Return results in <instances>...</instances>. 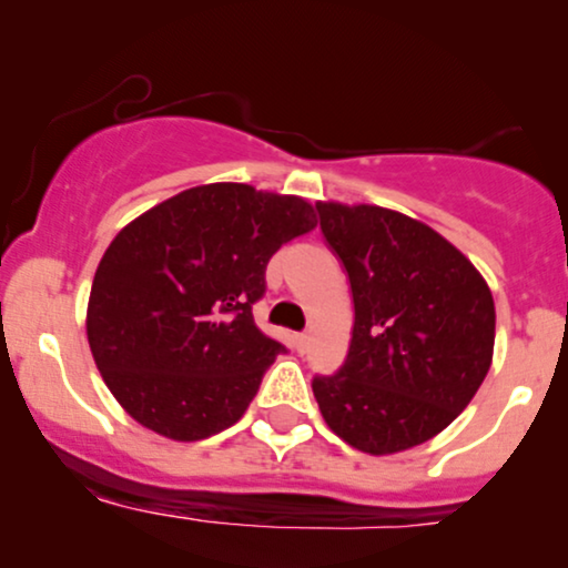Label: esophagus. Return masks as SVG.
Here are the masks:
<instances>
[{"instance_id":"obj_1","label":"esophagus","mask_w":568,"mask_h":568,"mask_svg":"<svg viewBox=\"0 0 568 568\" xmlns=\"http://www.w3.org/2000/svg\"><path fill=\"white\" fill-rule=\"evenodd\" d=\"M306 344H310V334H306V331H304V334H296V347L304 352Z\"/></svg>"}]
</instances>
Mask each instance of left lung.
I'll return each instance as SVG.
<instances>
[{
	"instance_id": "8db88e82",
	"label": "left lung",
	"mask_w": 568,
	"mask_h": 568,
	"mask_svg": "<svg viewBox=\"0 0 568 568\" xmlns=\"http://www.w3.org/2000/svg\"><path fill=\"white\" fill-rule=\"evenodd\" d=\"M355 304L347 361L312 379L323 419L366 454L419 446L465 410L494 352L486 280L438 232L376 205L317 202Z\"/></svg>"
}]
</instances>
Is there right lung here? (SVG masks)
Returning a JSON list of instances; mask_svg holds the SVG:
<instances>
[{"label": "right lung", "instance_id": "right-lung-1", "mask_svg": "<svg viewBox=\"0 0 568 568\" xmlns=\"http://www.w3.org/2000/svg\"><path fill=\"white\" fill-rule=\"evenodd\" d=\"M315 224L302 197L207 184L116 234L93 277L88 342L135 422L173 440H202L245 414L285 352L253 323L266 264Z\"/></svg>", "mask_w": 568, "mask_h": 568}]
</instances>
